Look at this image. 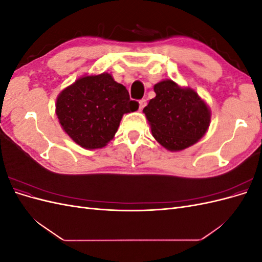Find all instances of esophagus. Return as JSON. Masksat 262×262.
<instances>
[{
	"mask_svg": "<svg viewBox=\"0 0 262 262\" xmlns=\"http://www.w3.org/2000/svg\"><path fill=\"white\" fill-rule=\"evenodd\" d=\"M145 106H146V100H145V99H141V100L139 101V109L142 110Z\"/></svg>",
	"mask_w": 262,
	"mask_h": 262,
	"instance_id": "esophagus-1",
	"label": "esophagus"
}]
</instances>
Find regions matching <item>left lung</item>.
Masks as SVG:
<instances>
[{"label": "left lung", "instance_id": "1", "mask_svg": "<svg viewBox=\"0 0 262 262\" xmlns=\"http://www.w3.org/2000/svg\"><path fill=\"white\" fill-rule=\"evenodd\" d=\"M154 92L156 96L143 113L158 143L178 152L203 138L211 123V110L199 94L171 80L155 84Z\"/></svg>", "mask_w": 262, "mask_h": 262}]
</instances>
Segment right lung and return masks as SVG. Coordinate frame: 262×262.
Listing matches in <instances>:
<instances>
[{"instance_id": "obj_1", "label": "right lung", "mask_w": 262, "mask_h": 262, "mask_svg": "<svg viewBox=\"0 0 262 262\" xmlns=\"http://www.w3.org/2000/svg\"><path fill=\"white\" fill-rule=\"evenodd\" d=\"M138 108L125 87L106 72L77 78L55 101L61 128L86 149L105 147L114 139L123 115Z\"/></svg>"}]
</instances>
